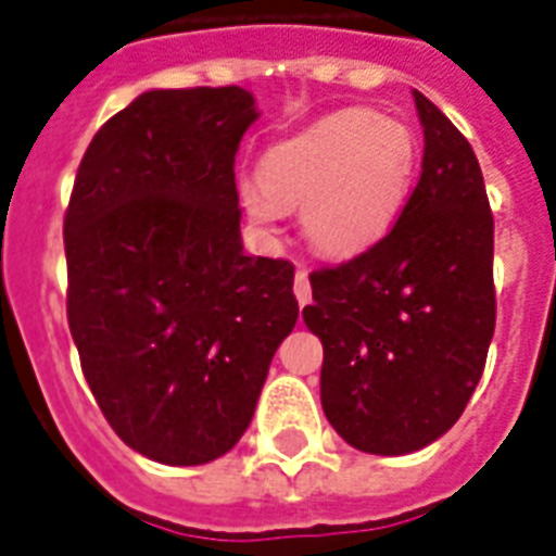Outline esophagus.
<instances>
[{"label":"esophagus","instance_id":"esophagus-1","mask_svg":"<svg viewBox=\"0 0 556 556\" xmlns=\"http://www.w3.org/2000/svg\"><path fill=\"white\" fill-rule=\"evenodd\" d=\"M293 293H296V302L300 305H308L311 302V282H308V270H296L293 274Z\"/></svg>","mask_w":556,"mask_h":556}]
</instances>
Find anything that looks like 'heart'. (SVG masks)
<instances>
[{
    "label": "heart",
    "instance_id": "heart-1",
    "mask_svg": "<svg viewBox=\"0 0 556 556\" xmlns=\"http://www.w3.org/2000/svg\"><path fill=\"white\" fill-rule=\"evenodd\" d=\"M417 170V139L405 122L363 108L325 116L265 153L260 179L239 182L248 216L274 228L302 205L311 245L354 256L386 237L403 214Z\"/></svg>",
    "mask_w": 556,
    "mask_h": 556
}]
</instances>
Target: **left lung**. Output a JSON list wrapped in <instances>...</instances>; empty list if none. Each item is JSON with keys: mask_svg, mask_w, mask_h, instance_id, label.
I'll return each instance as SVG.
<instances>
[{"mask_svg": "<svg viewBox=\"0 0 556 556\" xmlns=\"http://www.w3.org/2000/svg\"><path fill=\"white\" fill-rule=\"evenodd\" d=\"M426 153L386 237L311 274L302 319L323 342L319 396L333 431L365 454H410L466 410L489 356L494 216L480 162L440 108L414 90Z\"/></svg>", "mask_w": 556, "mask_h": 556, "instance_id": "obj_1", "label": "left lung"}]
</instances>
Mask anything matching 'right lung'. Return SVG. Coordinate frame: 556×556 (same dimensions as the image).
Here are the masks:
<instances>
[{
	"label": "right lung",
	"instance_id": "right-lung-1",
	"mask_svg": "<svg viewBox=\"0 0 556 556\" xmlns=\"http://www.w3.org/2000/svg\"><path fill=\"white\" fill-rule=\"evenodd\" d=\"M248 90H148L90 139L65 211L67 325L125 445L202 466L245 434L300 305L288 260L248 256L233 156Z\"/></svg>",
	"mask_w": 556,
	"mask_h": 556
}]
</instances>
